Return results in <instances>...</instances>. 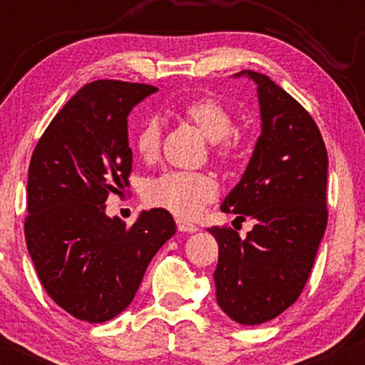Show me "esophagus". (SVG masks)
I'll list each match as a JSON object with an SVG mask.
<instances>
[{
	"label": "esophagus",
	"mask_w": 365,
	"mask_h": 365,
	"mask_svg": "<svg viewBox=\"0 0 365 365\" xmlns=\"http://www.w3.org/2000/svg\"><path fill=\"white\" fill-rule=\"evenodd\" d=\"M177 226H178L180 232H185V233H194V232H197V230H199V226H197V225L190 223V221L180 220V217L177 220Z\"/></svg>",
	"instance_id": "obj_1"
}]
</instances>
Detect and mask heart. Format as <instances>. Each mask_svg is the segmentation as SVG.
Segmentation results:
<instances>
[{"label": "heart", "mask_w": 365, "mask_h": 365, "mask_svg": "<svg viewBox=\"0 0 365 365\" xmlns=\"http://www.w3.org/2000/svg\"><path fill=\"white\" fill-rule=\"evenodd\" d=\"M183 116L211 142V154L216 161L228 165L238 154V137L232 130L235 121L223 103L212 98H200L183 108ZM161 145V123L148 118L133 135V148L144 161L156 159ZM217 195V182L209 173L166 171L149 180L144 197L150 206L163 207L182 217H194Z\"/></svg>", "instance_id": "obj_1"}]
</instances>
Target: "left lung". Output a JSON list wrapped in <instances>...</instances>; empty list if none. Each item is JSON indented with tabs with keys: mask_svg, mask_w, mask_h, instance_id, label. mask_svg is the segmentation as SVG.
Instances as JSON below:
<instances>
[{
	"mask_svg": "<svg viewBox=\"0 0 365 365\" xmlns=\"http://www.w3.org/2000/svg\"><path fill=\"white\" fill-rule=\"evenodd\" d=\"M257 86L262 133L240 183L221 209L252 217L240 238L211 226L220 257L215 271L220 307L240 324H262L302 293L328 225V153L316 121L267 75L247 70ZM240 73V75H242Z\"/></svg>",
	"mask_w": 365,
	"mask_h": 365,
	"instance_id": "obj_1",
	"label": "left lung"
}]
</instances>
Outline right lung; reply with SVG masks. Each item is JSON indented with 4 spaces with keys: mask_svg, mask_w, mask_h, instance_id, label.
Instances as JSON below:
<instances>
[{
    "mask_svg": "<svg viewBox=\"0 0 365 365\" xmlns=\"http://www.w3.org/2000/svg\"><path fill=\"white\" fill-rule=\"evenodd\" d=\"M154 86L96 81L83 86L44 130L29 166L25 240L48 295L87 322L128 307L150 259L175 235L166 209L127 226L104 202L132 173L127 116Z\"/></svg>",
    "mask_w": 365,
    "mask_h": 365,
    "instance_id": "obj_1",
    "label": "right lung"
}]
</instances>
